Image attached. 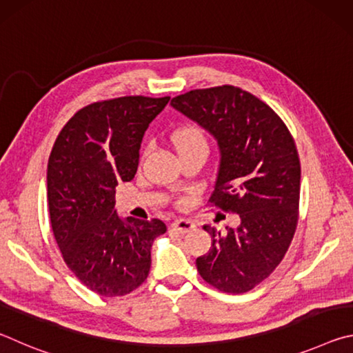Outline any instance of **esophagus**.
Instances as JSON below:
<instances>
[{
	"label": "esophagus",
	"instance_id": "1",
	"mask_svg": "<svg viewBox=\"0 0 353 353\" xmlns=\"http://www.w3.org/2000/svg\"><path fill=\"white\" fill-rule=\"evenodd\" d=\"M171 229L179 232V234H187V232L194 230V224L187 219H177L174 223H171Z\"/></svg>",
	"mask_w": 353,
	"mask_h": 353
}]
</instances>
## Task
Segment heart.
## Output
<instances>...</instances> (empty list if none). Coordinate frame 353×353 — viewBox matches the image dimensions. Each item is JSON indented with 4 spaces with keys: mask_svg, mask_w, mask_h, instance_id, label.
Returning a JSON list of instances; mask_svg holds the SVG:
<instances>
[{
    "mask_svg": "<svg viewBox=\"0 0 353 353\" xmlns=\"http://www.w3.org/2000/svg\"><path fill=\"white\" fill-rule=\"evenodd\" d=\"M172 145L179 154L194 151V149H204L207 151V139L204 130L198 124H185L172 132Z\"/></svg>",
    "mask_w": 353,
    "mask_h": 353,
    "instance_id": "obj_1",
    "label": "heart"
}]
</instances>
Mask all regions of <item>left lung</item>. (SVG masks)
Returning a JSON list of instances; mask_svg holds the SVG:
<instances>
[{"label":"left lung","instance_id":"8db88e82","mask_svg":"<svg viewBox=\"0 0 353 353\" xmlns=\"http://www.w3.org/2000/svg\"><path fill=\"white\" fill-rule=\"evenodd\" d=\"M171 105L218 140L221 163L208 204L236 213L241 224L221 234L196 260L198 272L223 292L241 294L268 279L294 238L301 196V160L294 139L276 112L234 85L198 88Z\"/></svg>","mask_w":353,"mask_h":353}]
</instances>
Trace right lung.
I'll return each mask as SVG.
<instances>
[{
	"label": "right lung",
	"instance_id": "obj_1",
	"mask_svg": "<svg viewBox=\"0 0 353 353\" xmlns=\"http://www.w3.org/2000/svg\"><path fill=\"white\" fill-rule=\"evenodd\" d=\"M170 97L97 101L65 124L48 160L52 234L71 272L93 292L126 296L151 270V248L166 225L154 218L121 219L118 183L132 181L149 123Z\"/></svg>",
	"mask_w": 353,
	"mask_h": 353
}]
</instances>
